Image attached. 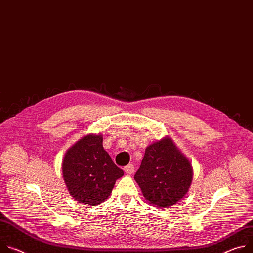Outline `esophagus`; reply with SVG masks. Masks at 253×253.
<instances>
[{
	"label": "esophagus",
	"mask_w": 253,
	"mask_h": 253,
	"mask_svg": "<svg viewBox=\"0 0 253 253\" xmlns=\"http://www.w3.org/2000/svg\"><path fill=\"white\" fill-rule=\"evenodd\" d=\"M134 165H128V166H126L125 168H124V170H125V172L127 173V174H132L133 172H134Z\"/></svg>",
	"instance_id": "esophagus-1"
}]
</instances>
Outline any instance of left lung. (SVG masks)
<instances>
[{
	"instance_id": "obj_1",
	"label": "left lung",
	"mask_w": 253,
	"mask_h": 253,
	"mask_svg": "<svg viewBox=\"0 0 253 253\" xmlns=\"http://www.w3.org/2000/svg\"><path fill=\"white\" fill-rule=\"evenodd\" d=\"M143 196L156 207H169L185 196L191 186L193 170L189 160L169 138L145 149L140 168L134 175Z\"/></svg>"
}]
</instances>
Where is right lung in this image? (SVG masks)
Segmentation results:
<instances>
[{"instance_id":"obj_1","label":"right lung","mask_w":253,"mask_h":253,"mask_svg":"<svg viewBox=\"0 0 253 253\" xmlns=\"http://www.w3.org/2000/svg\"><path fill=\"white\" fill-rule=\"evenodd\" d=\"M124 174L103 147L102 135L89 134L67 150L62 175L70 194L80 203L98 205Z\"/></svg>"}]
</instances>
